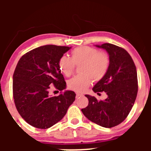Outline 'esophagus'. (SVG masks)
Wrapping results in <instances>:
<instances>
[{
  "mask_svg": "<svg viewBox=\"0 0 151 151\" xmlns=\"http://www.w3.org/2000/svg\"><path fill=\"white\" fill-rule=\"evenodd\" d=\"M83 96L82 93H76V98H79V97H80V96Z\"/></svg>",
  "mask_w": 151,
  "mask_h": 151,
  "instance_id": "obj_1",
  "label": "esophagus"
}]
</instances>
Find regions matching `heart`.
<instances>
[{
    "label": "heart",
    "instance_id": "b5f03b06",
    "mask_svg": "<svg viewBox=\"0 0 151 151\" xmlns=\"http://www.w3.org/2000/svg\"><path fill=\"white\" fill-rule=\"evenodd\" d=\"M79 67L80 74L75 76L67 82V86L77 92H84L95 82L102 80L110 66L109 55L104 52L89 46L76 47L71 52V58L62 56L58 62V67L61 73L65 77H70L76 66Z\"/></svg>",
    "mask_w": 151,
    "mask_h": 151
}]
</instances>
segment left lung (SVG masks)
I'll use <instances>...</instances> for the list:
<instances>
[{
	"label": "left lung",
	"mask_w": 151,
	"mask_h": 151,
	"mask_svg": "<svg viewBox=\"0 0 151 151\" xmlns=\"http://www.w3.org/2000/svg\"><path fill=\"white\" fill-rule=\"evenodd\" d=\"M106 50L110 58L108 73L93 86L95 93L104 91V101L85 95L89 104L81 109L84 115L98 125L112 128L122 123L131 111L138 93L136 67L131 55L124 48L104 43L96 45Z\"/></svg>",
	"instance_id": "obj_1"
}]
</instances>
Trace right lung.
<instances>
[{"label": "right lung", "mask_w": 151, "mask_h": 151, "mask_svg": "<svg viewBox=\"0 0 151 151\" xmlns=\"http://www.w3.org/2000/svg\"><path fill=\"white\" fill-rule=\"evenodd\" d=\"M69 47L47 45L22 55L13 77V94L18 113L33 127L46 129L65 116L76 93L66 91L58 96L49 95L50 86L62 91L66 82L58 67L60 58Z\"/></svg>", "instance_id": "add662e5"}]
</instances>
